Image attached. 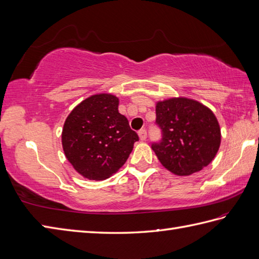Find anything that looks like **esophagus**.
<instances>
[{
  "label": "esophagus",
  "instance_id": "obj_1",
  "mask_svg": "<svg viewBox=\"0 0 259 259\" xmlns=\"http://www.w3.org/2000/svg\"><path fill=\"white\" fill-rule=\"evenodd\" d=\"M138 136H140V140L142 142H144L145 140H146V138H147V132H146V130H141L140 132H138Z\"/></svg>",
  "mask_w": 259,
  "mask_h": 259
}]
</instances>
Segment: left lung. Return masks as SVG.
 I'll list each match as a JSON object with an SVG mask.
<instances>
[{"instance_id": "8db88e82", "label": "left lung", "mask_w": 259, "mask_h": 259, "mask_svg": "<svg viewBox=\"0 0 259 259\" xmlns=\"http://www.w3.org/2000/svg\"><path fill=\"white\" fill-rule=\"evenodd\" d=\"M162 140L151 148L161 165L177 176H190L217 156L221 128L214 113L197 100L170 98L156 102Z\"/></svg>"}]
</instances>
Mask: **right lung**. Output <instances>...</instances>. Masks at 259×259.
<instances>
[{"instance_id": "add662e5", "label": "right lung", "mask_w": 259, "mask_h": 259, "mask_svg": "<svg viewBox=\"0 0 259 259\" xmlns=\"http://www.w3.org/2000/svg\"><path fill=\"white\" fill-rule=\"evenodd\" d=\"M119 100L110 93L87 98L70 112L61 133L68 161L89 180L111 177L127 160L138 141L127 118L118 112Z\"/></svg>"}]
</instances>
